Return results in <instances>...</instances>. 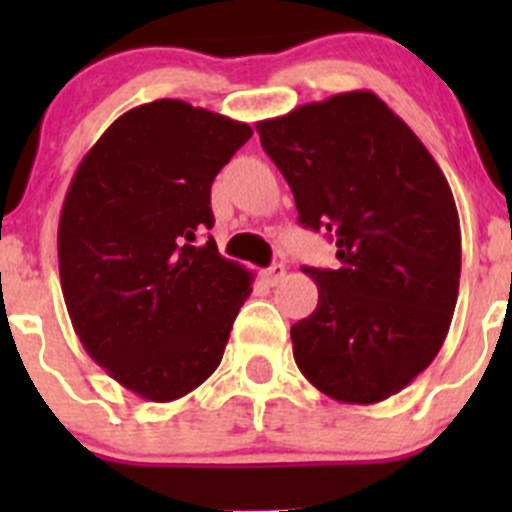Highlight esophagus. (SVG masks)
<instances>
[{
	"mask_svg": "<svg viewBox=\"0 0 512 512\" xmlns=\"http://www.w3.org/2000/svg\"><path fill=\"white\" fill-rule=\"evenodd\" d=\"M262 277H265L270 285H280L282 280H285V265H272L267 267L265 272H262Z\"/></svg>",
	"mask_w": 512,
	"mask_h": 512,
	"instance_id": "obj_1",
	"label": "esophagus"
}]
</instances>
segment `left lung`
<instances>
[{
  "mask_svg": "<svg viewBox=\"0 0 512 512\" xmlns=\"http://www.w3.org/2000/svg\"><path fill=\"white\" fill-rule=\"evenodd\" d=\"M299 223L337 240V270L302 267L317 309L292 327L299 371L342 404L399 394L443 347L461 280V225L446 175L371 91L257 123Z\"/></svg>",
  "mask_w": 512,
  "mask_h": 512,
  "instance_id": "obj_1",
  "label": "left lung"
}]
</instances>
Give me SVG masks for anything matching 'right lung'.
Returning a JSON list of instances; mask_svg holds the SVG:
<instances>
[{"label": "right lung", "mask_w": 512, "mask_h": 512, "mask_svg": "<svg viewBox=\"0 0 512 512\" xmlns=\"http://www.w3.org/2000/svg\"><path fill=\"white\" fill-rule=\"evenodd\" d=\"M247 123L160 98L103 131L59 220V275L81 344L141 399L175 401L223 359L252 275L213 237L210 185Z\"/></svg>", "instance_id": "1"}]
</instances>
